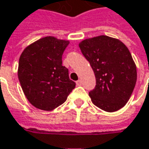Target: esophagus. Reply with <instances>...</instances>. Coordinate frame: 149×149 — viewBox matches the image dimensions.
Here are the masks:
<instances>
[{
	"instance_id": "34e87169",
	"label": "esophagus",
	"mask_w": 149,
	"mask_h": 149,
	"mask_svg": "<svg viewBox=\"0 0 149 149\" xmlns=\"http://www.w3.org/2000/svg\"><path fill=\"white\" fill-rule=\"evenodd\" d=\"M76 84H77V86H81V85H82V81H81V80H77V81L76 82Z\"/></svg>"
}]
</instances>
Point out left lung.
Segmentation results:
<instances>
[{
    "label": "left lung",
    "mask_w": 149,
    "mask_h": 149,
    "mask_svg": "<svg viewBox=\"0 0 149 149\" xmlns=\"http://www.w3.org/2000/svg\"><path fill=\"white\" fill-rule=\"evenodd\" d=\"M96 79L88 95L92 102L109 113L121 109L129 101L136 83V66L126 47L107 36L88 38L79 43Z\"/></svg>",
    "instance_id": "8db88e82"
}]
</instances>
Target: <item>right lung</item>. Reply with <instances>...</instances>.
I'll return each mask as SVG.
<instances>
[{"label": "right lung", "mask_w": 149, "mask_h": 149, "mask_svg": "<svg viewBox=\"0 0 149 149\" xmlns=\"http://www.w3.org/2000/svg\"><path fill=\"white\" fill-rule=\"evenodd\" d=\"M69 41L42 37L22 52L18 77L24 95L35 107L52 111L66 101L76 84L62 65V54Z\"/></svg>", "instance_id": "add662e5"}]
</instances>
